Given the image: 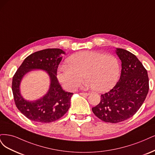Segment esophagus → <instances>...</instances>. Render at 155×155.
Returning a JSON list of instances; mask_svg holds the SVG:
<instances>
[{
	"label": "esophagus",
	"mask_w": 155,
	"mask_h": 155,
	"mask_svg": "<svg viewBox=\"0 0 155 155\" xmlns=\"http://www.w3.org/2000/svg\"><path fill=\"white\" fill-rule=\"evenodd\" d=\"M80 94H81V95H82V96L87 97L88 95H89V93H80Z\"/></svg>",
	"instance_id": "1"
}]
</instances>
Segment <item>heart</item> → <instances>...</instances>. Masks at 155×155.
Returning a JSON list of instances; mask_svg holds the SVG:
<instances>
[{"instance_id":"b5f03b06","label":"heart","mask_w":155,"mask_h":155,"mask_svg":"<svg viewBox=\"0 0 155 155\" xmlns=\"http://www.w3.org/2000/svg\"><path fill=\"white\" fill-rule=\"evenodd\" d=\"M57 71V78L63 87L74 91L81 85L83 76L86 86L97 92H104L112 88L118 81L120 73L117 57L96 51H82L72 54Z\"/></svg>"}]
</instances>
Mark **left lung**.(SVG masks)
Returning <instances> with one entry per match:
<instances>
[{
  "instance_id": "1",
  "label": "left lung",
  "mask_w": 155,
  "mask_h": 155,
  "mask_svg": "<svg viewBox=\"0 0 155 155\" xmlns=\"http://www.w3.org/2000/svg\"><path fill=\"white\" fill-rule=\"evenodd\" d=\"M122 62L121 75L114 87L101 94V102L92 108L102 121L118 123L132 117L142 106L149 91L147 71L137 57L126 49H116Z\"/></svg>"
}]
</instances>
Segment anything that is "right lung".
<instances>
[{
	"label": "right lung",
	"mask_w": 155,
	"mask_h": 155,
	"mask_svg": "<svg viewBox=\"0 0 155 155\" xmlns=\"http://www.w3.org/2000/svg\"><path fill=\"white\" fill-rule=\"evenodd\" d=\"M65 52L61 49H46L35 52L24 61L14 74L12 91L17 107L24 115L32 121L49 123L63 117L70 107L73 93L63 90L57 78L58 65ZM35 69L47 72L51 85L47 93L37 101H29L21 95L19 85L23 76Z\"/></svg>",
	"instance_id": "add662e5"
}]
</instances>
